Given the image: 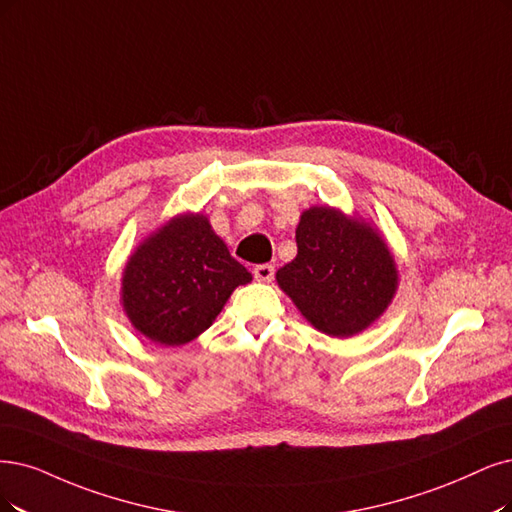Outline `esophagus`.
<instances>
[{
	"mask_svg": "<svg viewBox=\"0 0 512 512\" xmlns=\"http://www.w3.org/2000/svg\"><path fill=\"white\" fill-rule=\"evenodd\" d=\"M253 274L259 282H270L274 278V266H270V263H259V266H255Z\"/></svg>",
	"mask_w": 512,
	"mask_h": 512,
	"instance_id": "obj_1",
	"label": "esophagus"
}]
</instances>
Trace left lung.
I'll return each instance as SVG.
<instances>
[{
    "mask_svg": "<svg viewBox=\"0 0 512 512\" xmlns=\"http://www.w3.org/2000/svg\"><path fill=\"white\" fill-rule=\"evenodd\" d=\"M295 240L297 255L276 280L314 329L352 337L386 312L399 272L369 223L331 206H312L301 213Z\"/></svg>",
    "mask_w": 512,
    "mask_h": 512,
    "instance_id": "1",
    "label": "left lung"
}]
</instances>
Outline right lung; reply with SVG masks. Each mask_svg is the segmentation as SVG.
Instances as JSON below:
<instances>
[{
  "label": "right lung",
  "mask_w": 512,
  "mask_h": 512,
  "mask_svg": "<svg viewBox=\"0 0 512 512\" xmlns=\"http://www.w3.org/2000/svg\"><path fill=\"white\" fill-rule=\"evenodd\" d=\"M251 280L208 217L185 213L158 227L130 255L122 306L141 335L175 348L211 327L234 289Z\"/></svg>",
  "instance_id": "1"
}]
</instances>
